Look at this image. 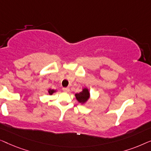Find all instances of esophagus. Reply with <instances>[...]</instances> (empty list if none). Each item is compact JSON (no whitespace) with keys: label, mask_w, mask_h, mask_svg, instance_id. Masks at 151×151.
Returning a JSON list of instances; mask_svg holds the SVG:
<instances>
[{"label":"esophagus","mask_w":151,"mask_h":151,"mask_svg":"<svg viewBox=\"0 0 151 151\" xmlns=\"http://www.w3.org/2000/svg\"><path fill=\"white\" fill-rule=\"evenodd\" d=\"M63 91L64 92H69L70 89H69V88H63Z\"/></svg>","instance_id":"esophagus-1"}]
</instances>
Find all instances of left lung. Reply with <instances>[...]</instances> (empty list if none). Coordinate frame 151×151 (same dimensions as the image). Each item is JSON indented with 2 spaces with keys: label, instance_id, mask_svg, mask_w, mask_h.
<instances>
[{
  "label": "left lung",
  "instance_id": "8db88e82",
  "mask_svg": "<svg viewBox=\"0 0 151 151\" xmlns=\"http://www.w3.org/2000/svg\"><path fill=\"white\" fill-rule=\"evenodd\" d=\"M90 92H89V90L88 88H83L81 92L75 94V97L76 100L81 104L86 103L88 101V100L90 99Z\"/></svg>",
  "mask_w": 151,
  "mask_h": 151
}]
</instances>
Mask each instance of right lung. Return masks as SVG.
Returning a JSON list of instances; mask_svg holds the SVG:
<instances>
[{"label": "right lung", "mask_w": 151, "mask_h": 151, "mask_svg": "<svg viewBox=\"0 0 151 151\" xmlns=\"http://www.w3.org/2000/svg\"><path fill=\"white\" fill-rule=\"evenodd\" d=\"M48 94H49L50 95H52V94H53L54 92H56V90H51V89H49V90H48Z\"/></svg>", "instance_id": "right-lung-1"}]
</instances>
